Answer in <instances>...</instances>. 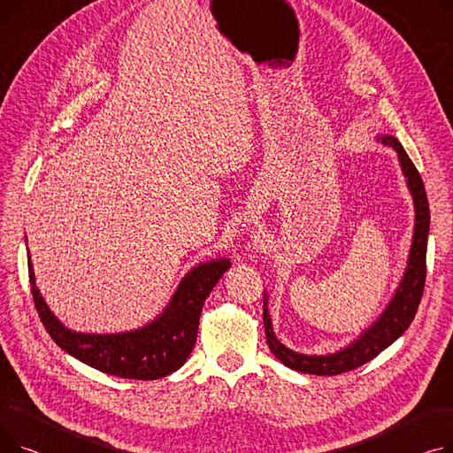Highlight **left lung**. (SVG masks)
Wrapping results in <instances>:
<instances>
[{"instance_id":"1","label":"left lung","mask_w":453,"mask_h":453,"mask_svg":"<svg viewBox=\"0 0 453 453\" xmlns=\"http://www.w3.org/2000/svg\"><path fill=\"white\" fill-rule=\"evenodd\" d=\"M382 141L396 150L402 173L408 180V187L411 190V196L415 202V233H413V244L410 251L406 273H403V279L395 292V297L388 304L384 314L376 319V323L369 326L364 334L356 342H352L349 347L342 349L336 354H326V356L299 354L284 347L273 334L272 319L266 308L268 301L265 296L263 319H265L268 347L277 356L279 362H282L284 365L294 371L306 372V374H319V376H334V374H342L360 367L371 362L374 356H378L384 349H388L395 340H398L403 332L408 330V326L411 325L417 314V308L424 292V282H426V250H427V231H430V205H427L426 188L417 166L413 165L406 150H403L398 139L393 135H384Z\"/></svg>"}]
</instances>
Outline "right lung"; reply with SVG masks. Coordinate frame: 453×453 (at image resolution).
<instances>
[{"label": "right lung", "mask_w": 453, "mask_h": 453, "mask_svg": "<svg viewBox=\"0 0 453 453\" xmlns=\"http://www.w3.org/2000/svg\"><path fill=\"white\" fill-rule=\"evenodd\" d=\"M229 266L227 258H220L190 270L157 319L121 334H81L65 328L36 288L31 258L29 280L40 321L60 349L106 374L156 380L178 371L187 362L196 343L202 306Z\"/></svg>", "instance_id": "1"}]
</instances>
